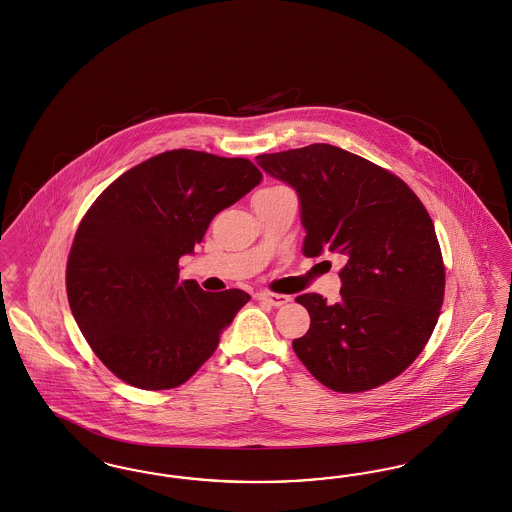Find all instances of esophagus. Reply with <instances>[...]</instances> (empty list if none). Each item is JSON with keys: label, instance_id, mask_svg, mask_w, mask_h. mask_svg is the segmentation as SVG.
I'll list each match as a JSON object with an SVG mask.
<instances>
[{"label": "esophagus", "instance_id": "1", "mask_svg": "<svg viewBox=\"0 0 512 512\" xmlns=\"http://www.w3.org/2000/svg\"><path fill=\"white\" fill-rule=\"evenodd\" d=\"M257 299H259V301H265V303L272 305V307H284L286 303L291 301V297H289V295L272 293V291H261V293H257Z\"/></svg>", "mask_w": 512, "mask_h": 512}]
</instances>
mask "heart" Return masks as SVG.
Returning <instances> with one entry per match:
<instances>
[{"label":"heart","instance_id":"heart-1","mask_svg":"<svg viewBox=\"0 0 512 512\" xmlns=\"http://www.w3.org/2000/svg\"><path fill=\"white\" fill-rule=\"evenodd\" d=\"M274 188H286V186H268L265 190H274Z\"/></svg>","mask_w":512,"mask_h":512}]
</instances>
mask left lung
Listing matches in <instances>:
<instances>
[{"label": "left lung", "mask_w": 512, "mask_h": 512, "mask_svg": "<svg viewBox=\"0 0 512 512\" xmlns=\"http://www.w3.org/2000/svg\"><path fill=\"white\" fill-rule=\"evenodd\" d=\"M255 160L297 192L303 253L343 261L339 303L318 293L295 299L310 314L295 354L337 392L394 379L427 345L444 301V263L425 205L387 169L331 144Z\"/></svg>", "instance_id": "obj_1"}]
</instances>
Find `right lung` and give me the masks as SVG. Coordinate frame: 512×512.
<instances>
[{
  "mask_svg": "<svg viewBox=\"0 0 512 512\" xmlns=\"http://www.w3.org/2000/svg\"><path fill=\"white\" fill-rule=\"evenodd\" d=\"M261 179L246 158L181 148L131 167L89 207L68 255L66 293L83 337L116 377L175 389L219 347L249 295L181 282L179 259Z\"/></svg>",
  "mask_w": 512,
  "mask_h": 512,
  "instance_id": "right-lung-1",
  "label": "right lung"
}]
</instances>
